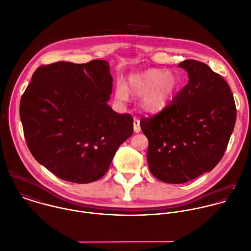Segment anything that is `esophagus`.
I'll list each match as a JSON object with an SVG mask.
<instances>
[{"mask_svg":"<svg viewBox=\"0 0 251 251\" xmlns=\"http://www.w3.org/2000/svg\"><path fill=\"white\" fill-rule=\"evenodd\" d=\"M134 131L136 133L141 132V126H140V120L138 118H134Z\"/></svg>","mask_w":251,"mask_h":251,"instance_id":"obj_1","label":"esophagus"}]
</instances>
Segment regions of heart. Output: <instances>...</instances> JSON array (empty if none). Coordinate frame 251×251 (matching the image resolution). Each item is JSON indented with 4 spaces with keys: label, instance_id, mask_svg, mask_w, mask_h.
<instances>
[{
    "label": "heart",
    "instance_id": "b5f03b06",
    "mask_svg": "<svg viewBox=\"0 0 251 251\" xmlns=\"http://www.w3.org/2000/svg\"><path fill=\"white\" fill-rule=\"evenodd\" d=\"M179 82L169 71L151 68L127 77L125 86L118 83L115 96L119 100H126L128 94L141 96V106L149 112L163 109L178 90Z\"/></svg>",
    "mask_w": 251,
    "mask_h": 251
}]
</instances>
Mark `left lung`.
I'll list each match as a JSON object with an SVG mask.
<instances>
[{
	"mask_svg": "<svg viewBox=\"0 0 251 251\" xmlns=\"http://www.w3.org/2000/svg\"><path fill=\"white\" fill-rule=\"evenodd\" d=\"M189 83L159 113L141 118L149 140L148 163L158 180L183 184L211 171L223 157L237 108L233 93L206 63H179Z\"/></svg>",
	"mask_w": 251,
	"mask_h": 251,
	"instance_id": "1",
	"label": "left lung"
}]
</instances>
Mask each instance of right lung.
<instances>
[{
  "mask_svg": "<svg viewBox=\"0 0 251 251\" xmlns=\"http://www.w3.org/2000/svg\"><path fill=\"white\" fill-rule=\"evenodd\" d=\"M112 81L102 59L57 61L34 72L19 105L23 133L34 158L59 179H100L132 136V115L118 114L107 103Z\"/></svg>",
  "mask_w": 251,
  "mask_h": 251,
  "instance_id": "obj_1",
  "label": "right lung"
}]
</instances>
